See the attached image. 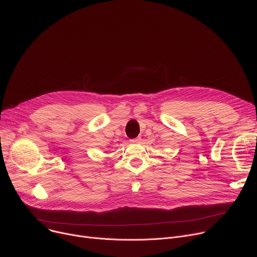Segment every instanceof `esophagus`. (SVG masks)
Masks as SVG:
<instances>
[{
    "instance_id": "34e87169",
    "label": "esophagus",
    "mask_w": 257,
    "mask_h": 257,
    "mask_svg": "<svg viewBox=\"0 0 257 257\" xmlns=\"http://www.w3.org/2000/svg\"><path fill=\"white\" fill-rule=\"evenodd\" d=\"M142 141V139L141 138H136V139H132V140H130V142L131 143H140Z\"/></svg>"
}]
</instances>
